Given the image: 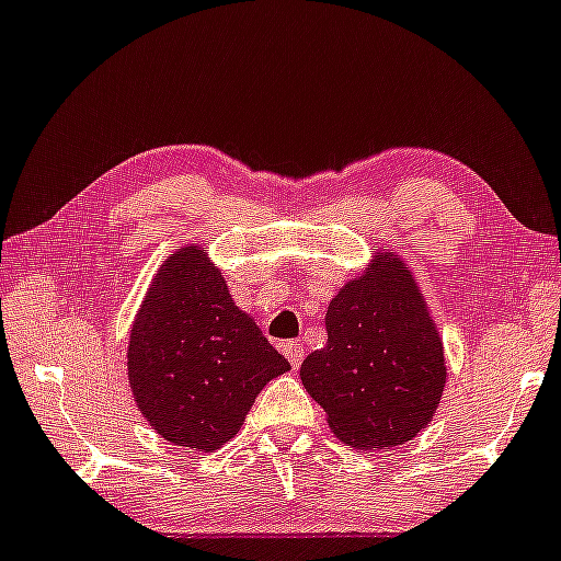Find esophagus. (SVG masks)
<instances>
[{"mask_svg": "<svg viewBox=\"0 0 561 561\" xmlns=\"http://www.w3.org/2000/svg\"><path fill=\"white\" fill-rule=\"evenodd\" d=\"M282 352H285V357L289 359V365L295 367H300V363H302V357H305V350H302V344L300 342H285L282 344Z\"/></svg>", "mask_w": 561, "mask_h": 561, "instance_id": "esophagus-1", "label": "esophagus"}]
</instances>
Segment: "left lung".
I'll return each instance as SVG.
<instances>
[{
	"instance_id": "1",
	"label": "left lung",
	"mask_w": 561,
	"mask_h": 561,
	"mask_svg": "<svg viewBox=\"0 0 561 561\" xmlns=\"http://www.w3.org/2000/svg\"><path fill=\"white\" fill-rule=\"evenodd\" d=\"M325 346L302 359L300 380L333 435L354 448H393L424 430L445 388L439 333L414 276L382 256L325 310Z\"/></svg>"
}]
</instances>
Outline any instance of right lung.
I'll return each mask as SVG.
<instances>
[{
    "mask_svg": "<svg viewBox=\"0 0 561 561\" xmlns=\"http://www.w3.org/2000/svg\"><path fill=\"white\" fill-rule=\"evenodd\" d=\"M287 370L204 251L188 245L170 253L129 342L131 393L150 427L181 448H222L261 388Z\"/></svg>",
    "mask_w": 561,
    "mask_h": 561,
    "instance_id": "obj_1",
    "label": "right lung"
}]
</instances>
